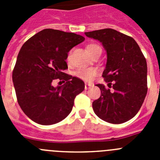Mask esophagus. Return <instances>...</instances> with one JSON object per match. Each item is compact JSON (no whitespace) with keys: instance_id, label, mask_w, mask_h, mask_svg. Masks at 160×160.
I'll list each match as a JSON object with an SVG mask.
<instances>
[{"instance_id":"1","label":"esophagus","mask_w":160,"mask_h":160,"mask_svg":"<svg viewBox=\"0 0 160 160\" xmlns=\"http://www.w3.org/2000/svg\"><path fill=\"white\" fill-rule=\"evenodd\" d=\"M92 86H93L92 83H87V82H86V83H85V89H86V90H87V89L90 88V87H92Z\"/></svg>"}]
</instances>
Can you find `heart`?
Instances as JSON below:
<instances>
[{
    "mask_svg": "<svg viewBox=\"0 0 160 160\" xmlns=\"http://www.w3.org/2000/svg\"><path fill=\"white\" fill-rule=\"evenodd\" d=\"M87 49L90 56H93L94 53L102 51V48L97 44H90L87 46ZM70 52L67 55V60H70ZM78 77L79 78L85 80V81H90L92 80L96 75H97V70L93 69V68H88V69H82V70H78L76 73Z\"/></svg>",
    "mask_w": 160,
    "mask_h": 160,
    "instance_id": "heart-1",
    "label": "heart"
}]
</instances>
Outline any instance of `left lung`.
Returning a JSON list of instances; mask_svg holds the SVG:
<instances>
[{
  "instance_id": "1",
  "label": "left lung",
  "mask_w": 160,
  "mask_h": 160,
  "mask_svg": "<svg viewBox=\"0 0 160 160\" xmlns=\"http://www.w3.org/2000/svg\"><path fill=\"white\" fill-rule=\"evenodd\" d=\"M85 34L101 42L107 53L102 76L108 88L96 85L101 95L93 102V110L98 117L110 123L127 122L138 112L148 93L146 58L134 38L114 29H99Z\"/></svg>"
}]
</instances>
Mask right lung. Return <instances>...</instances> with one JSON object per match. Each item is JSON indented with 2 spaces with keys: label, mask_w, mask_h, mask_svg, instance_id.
<instances>
[{
  "label": "right lung",
  "mask_w": 160,
  "mask_h": 160,
  "mask_svg": "<svg viewBox=\"0 0 160 160\" xmlns=\"http://www.w3.org/2000/svg\"><path fill=\"white\" fill-rule=\"evenodd\" d=\"M84 40L73 32L46 29L22 46L12 82L20 107L33 122L52 125L71 112L74 98L84 90L85 84L63 71L68 69V52ZM56 79L65 84L53 88L52 82Z\"/></svg>",
  "instance_id": "obj_1"
}]
</instances>
